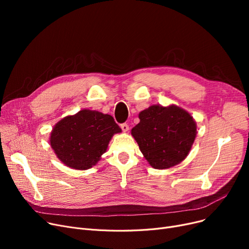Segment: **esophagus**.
Listing matches in <instances>:
<instances>
[{
    "mask_svg": "<svg viewBox=\"0 0 249 249\" xmlns=\"http://www.w3.org/2000/svg\"><path fill=\"white\" fill-rule=\"evenodd\" d=\"M121 129L123 130L124 132H127L128 130H129V126H128V124H126V123H123V124H121Z\"/></svg>",
    "mask_w": 249,
    "mask_h": 249,
    "instance_id": "1",
    "label": "esophagus"
}]
</instances>
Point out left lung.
I'll list each match as a JSON object with an SVG mask.
<instances>
[{
    "mask_svg": "<svg viewBox=\"0 0 249 249\" xmlns=\"http://www.w3.org/2000/svg\"><path fill=\"white\" fill-rule=\"evenodd\" d=\"M138 117L131 135L153 168L173 167L187 158L197 136V123L188 111L176 105H152Z\"/></svg>",
    "mask_w": 249,
    "mask_h": 249,
    "instance_id": "obj_1",
    "label": "left lung"
}]
</instances>
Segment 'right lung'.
Segmentation results:
<instances>
[{
    "mask_svg": "<svg viewBox=\"0 0 249 249\" xmlns=\"http://www.w3.org/2000/svg\"><path fill=\"white\" fill-rule=\"evenodd\" d=\"M121 131L111 115L83 109L59 120L52 129L49 142L64 165L86 171L97 164L113 135Z\"/></svg>",
    "mask_w": 249,
    "mask_h": 249,
    "instance_id": "obj_1",
    "label": "right lung"
}]
</instances>
